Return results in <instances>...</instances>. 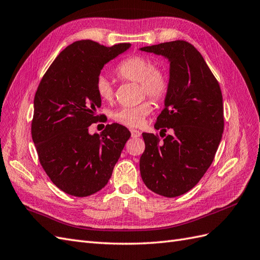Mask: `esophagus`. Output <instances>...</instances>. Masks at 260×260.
I'll return each instance as SVG.
<instances>
[{
  "label": "esophagus",
  "mask_w": 260,
  "mask_h": 260,
  "mask_svg": "<svg viewBox=\"0 0 260 260\" xmlns=\"http://www.w3.org/2000/svg\"><path fill=\"white\" fill-rule=\"evenodd\" d=\"M131 135L133 138H138L140 137V132L137 129H131Z\"/></svg>",
  "instance_id": "34e87169"
}]
</instances>
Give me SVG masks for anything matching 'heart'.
Here are the masks:
<instances>
[{
	"mask_svg": "<svg viewBox=\"0 0 260 260\" xmlns=\"http://www.w3.org/2000/svg\"><path fill=\"white\" fill-rule=\"evenodd\" d=\"M115 74L124 80L139 83L140 92L158 101L167 94L169 79L167 73L157 66H153L150 58L144 55H132L125 58L115 69ZM95 91L105 100H112L114 89L111 81L106 76H99L95 81ZM152 111L150 101H143L133 107H123L116 110L112 117L118 123L137 127L143 124L145 117Z\"/></svg>",
	"mask_w": 260,
	"mask_h": 260,
	"instance_id": "1",
	"label": "heart"
}]
</instances>
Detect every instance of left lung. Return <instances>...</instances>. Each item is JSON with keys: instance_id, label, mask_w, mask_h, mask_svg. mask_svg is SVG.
<instances>
[{"instance_id": "1", "label": "left lung", "mask_w": 260, "mask_h": 260, "mask_svg": "<svg viewBox=\"0 0 260 260\" xmlns=\"http://www.w3.org/2000/svg\"><path fill=\"white\" fill-rule=\"evenodd\" d=\"M140 50L165 56L170 62L165 109L154 128L173 129L163 140L143 133L146 148L139 160L140 174L155 194L181 196L204 176L221 142L224 127L221 89L203 55L186 41Z\"/></svg>"}]
</instances>
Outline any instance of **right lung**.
I'll use <instances>...</instances> for the list:
<instances>
[{
    "instance_id": "add662e5",
    "label": "right lung",
    "mask_w": 260,
    "mask_h": 260,
    "mask_svg": "<svg viewBox=\"0 0 260 260\" xmlns=\"http://www.w3.org/2000/svg\"><path fill=\"white\" fill-rule=\"evenodd\" d=\"M129 48L131 43L74 42L56 56L37 89L32 140L43 170L66 194L86 197L105 187L131 137L117 123L101 134L88 132L101 107L95 91L101 70Z\"/></svg>"
}]
</instances>
